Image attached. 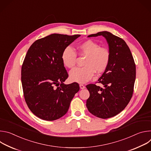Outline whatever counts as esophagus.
Wrapping results in <instances>:
<instances>
[{"label": "esophagus", "instance_id": "1", "mask_svg": "<svg viewBox=\"0 0 151 151\" xmlns=\"http://www.w3.org/2000/svg\"><path fill=\"white\" fill-rule=\"evenodd\" d=\"M79 87H80V88H81V89H84V88H85V86H84L83 85H82V84H80V85H79Z\"/></svg>", "mask_w": 151, "mask_h": 151}]
</instances>
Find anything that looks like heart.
Listing matches in <instances>:
<instances>
[{
  "label": "heart",
  "mask_w": 151,
  "mask_h": 151,
  "mask_svg": "<svg viewBox=\"0 0 151 151\" xmlns=\"http://www.w3.org/2000/svg\"><path fill=\"white\" fill-rule=\"evenodd\" d=\"M80 55L85 56L83 67L76 68L70 72V79L80 83H86L94 76L95 72L101 73L108 67L110 53L106 48L100 47L97 43L87 40L80 43L77 46ZM77 54L70 47H68L63 51L61 59L64 66L73 68L76 64Z\"/></svg>",
  "instance_id": "b5f03b06"
}]
</instances>
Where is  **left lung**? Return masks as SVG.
I'll return each mask as SVG.
<instances>
[{"instance_id": "obj_1", "label": "left lung", "mask_w": 151, "mask_h": 151, "mask_svg": "<svg viewBox=\"0 0 151 151\" xmlns=\"http://www.w3.org/2000/svg\"><path fill=\"white\" fill-rule=\"evenodd\" d=\"M98 36H103L107 40L110 60L97 82L103 87L96 84L86 86L90 94L86 106L94 116L107 119L119 114L130 102L136 79V65L130 50L122 39L106 31L88 37Z\"/></svg>"}]
</instances>
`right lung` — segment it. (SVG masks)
I'll list each match as a JSON object with an SVG mask.
<instances>
[{
    "label": "right lung",
    "mask_w": 151,
    "mask_h": 151,
    "mask_svg": "<svg viewBox=\"0 0 151 151\" xmlns=\"http://www.w3.org/2000/svg\"><path fill=\"white\" fill-rule=\"evenodd\" d=\"M80 36L52 34L36 40L27 52L21 68L24 97L32 112L42 119L54 121L64 116L79 90L76 82L63 83L68 73L61 55Z\"/></svg>",
    "instance_id": "obj_1"
}]
</instances>
